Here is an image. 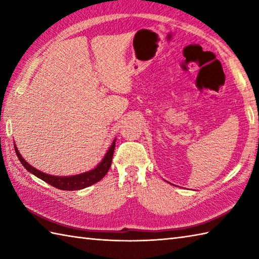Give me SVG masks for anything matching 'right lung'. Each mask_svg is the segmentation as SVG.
<instances>
[{
    "label": "right lung",
    "mask_w": 259,
    "mask_h": 259,
    "mask_svg": "<svg viewBox=\"0 0 259 259\" xmlns=\"http://www.w3.org/2000/svg\"><path fill=\"white\" fill-rule=\"evenodd\" d=\"M114 147H115V139L113 140L112 145L110 146L106 156H104V158L102 159V161L99 163L95 169L80 175L69 176V177H60V176H51V175L45 174L40 171V170L35 169L34 167H32L31 164L27 163L23 159V157L20 155L18 148H16L14 145L16 156H18L19 160L21 161L22 164H23V167L27 170V171H30L31 174L36 176L37 178L46 181L47 184L56 187V188L61 189V190H80L98 183V181H100L108 172L110 166H111Z\"/></svg>",
    "instance_id": "add662e5"
}]
</instances>
